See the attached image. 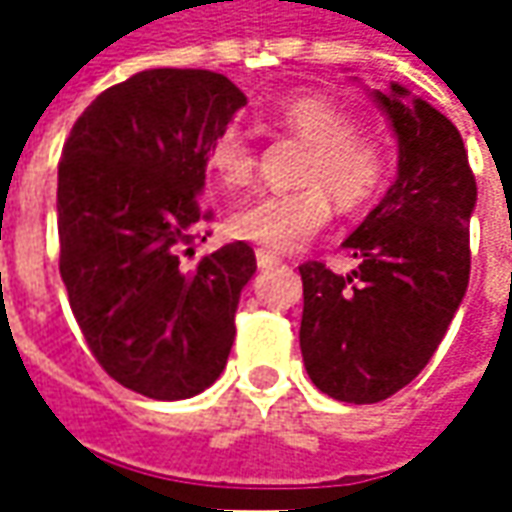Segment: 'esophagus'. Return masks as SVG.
Listing matches in <instances>:
<instances>
[{
	"label": "esophagus",
	"mask_w": 512,
	"mask_h": 512,
	"mask_svg": "<svg viewBox=\"0 0 512 512\" xmlns=\"http://www.w3.org/2000/svg\"><path fill=\"white\" fill-rule=\"evenodd\" d=\"M256 265L262 267V270H270V267L282 265V259L276 253H270V250H256Z\"/></svg>",
	"instance_id": "34e87169"
}]
</instances>
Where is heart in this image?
<instances>
[{
    "label": "heart",
    "mask_w": 512,
    "mask_h": 512,
    "mask_svg": "<svg viewBox=\"0 0 512 512\" xmlns=\"http://www.w3.org/2000/svg\"><path fill=\"white\" fill-rule=\"evenodd\" d=\"M276 122L307 142L299 190H270L247 199L227 219L233 239L267 250H296L333 216V200L344 210L370 205L387 179V150L379 139L356 133V116L322 93H302L279 105ZM205 168L225 187L253 179L256 153L245 133L227 128L205 148Z\"/></svg>",
    "instance_id": "heart-1"
}]
</instances>
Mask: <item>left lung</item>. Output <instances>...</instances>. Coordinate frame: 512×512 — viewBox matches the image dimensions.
Returning <instances> with one entry per match:
<instances>
[{"instance_id": "left-lung-1", "label": "left lung", "mask_w": 512, "mask_h": 512, "mask_svg": "<svg viewBox=\"0 0 512 512\" xmlns=\"http://www.w3.org/2000/svg\"><path fill=\"white\" fill-rule=\"evenodd\" d=\"M370 99L396 136V182L342 242L359 259L356 270L299 267L307 376L350 404L393 396L442 344L467 293V225L476 210V179L456 125L399 82L370 90Z\"/></svg>"}]
</instances>
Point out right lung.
Instances as JSON below:
<instances>
[{
  "label": "right lung",
  "mask_w": 512,
  "mask_h": 512,
  "mask_svg": "<svg viewBox=\"0 0 512 512\" xmlns=\"http://www.w3.org/2000/svg\"><path fill=\"white\" fill-rule=\"evenodd\" d=\"M247 96L213 70L153 68L99 93L59 162V273L96 362L148 399L179 402L225 370L253 247L185 267L205 222L207 142Z\"/></svg>",
  "instance_id": "1"
}]
</instances>
